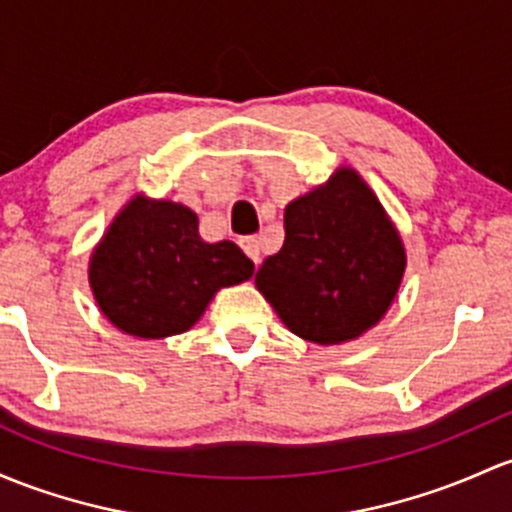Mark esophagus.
<instances>
[{"instance_id": "esophagus-1", "label": "esophagus", "mask_w": 512, "mask_h": 512, "mask_svg": "<svg viewBox=\"0 0 512 512\" xmlns=\"http://www.w3.org/2000/svg\"><path fill=\"white\" fill-rule=\"evenodd\" d=\"M239 246L246 251V256H249L251 261L256 263V266H258V263H261V249H258V239H256V236H241Z\"/></svg>"}]
</instances>
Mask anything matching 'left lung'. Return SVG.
<instances>
[{"label": "left lung", "instance_id": "1", "mask_svg": "<svg viewBox=\"0 0 512 512\" xmlns=\"http://www.w3.org/2000/svg\"><path fill=\"white\" fill-rule=\"evenodd\" d=\"M285 241L256 273L290 332L315 344L364 334L390 307L405 271L398 232L368 185L339 168L285 207Z\"/></svg>", "mask_w": 512, "mask_h": 512}]
</instances>
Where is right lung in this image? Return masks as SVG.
<instances>
[{
	"instance_id": "1",
	"label": "right lung",
	"mask_w": 512,
	"mask_h": 512,
	"mask_svg": "<svg viewBox=\"0 0 512 512\" xmlns=\"http://www.w3.org/2000/svg\"><path fill=\"white\" fill-rule=\"evenodd\" d=\"M251 276L254 261L239 246L200 239L195 212L144 197L119 212L90 261V285L104 317L141 339L185 332L219 288Z\"/></svg>"
}]
</instances>
